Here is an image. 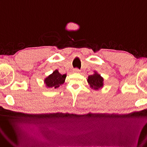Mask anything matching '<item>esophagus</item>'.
<instances>
[{"label":"esophagus","mask_w":147,"mask_h":147,"mask_svg":"<svg viewBox=\"0 0 147 147\" xmlns=\"http://www.w3.org/2000/svg\"><path fill=\"white\" fill-rule=\"evenodd\" d=\"M73 71L74 72V73H80V71L79 69H78V68H75V69H74V70H73Z\"/></svg>","instance_id":"esophagus-1"}]
</instances>
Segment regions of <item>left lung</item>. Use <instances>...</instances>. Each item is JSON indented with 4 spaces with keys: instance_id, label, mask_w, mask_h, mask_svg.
I'll use <instances>...</instances> for the list:
<instances>
[{
    "instance_id": "1",
    "label": "left lung",
    "mask_w": 147,
    "mask_h": 147,
    "mask_svg": "<svg viewBox=\"0 0 147 147\" xmlns=\"http://www.w3.org/2000/svg\"><path fill=\"white\" fill-rule=\"evenodd\" d=\"M103 81V78L96 71L94 72V74L88 76L87 79V82L90 85V88L94 90H99V88H101L104 85Z\"/></svg>"
}]
</instances>
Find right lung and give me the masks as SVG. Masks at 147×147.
I'll use <instances>...</instances> for the list:
<instances>
[{
    "mask_svg": "<svg viewBox=\"0 0 147 147\" xmlns=\"http://www.w3.org/2000/svg\"><path fill=\"white\" fill-rule=\"evenodd\" d=\"M66 76V74H61L58 70H55L52 74L46 78L44 82L48 88H57L64 83Z\"/></svg>",
    "mask_w": 147,
    "mask_h": 147,
    "instance_id": "right-lung-1",
    "label": "right lung"
}]
</instances>
